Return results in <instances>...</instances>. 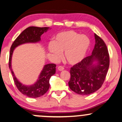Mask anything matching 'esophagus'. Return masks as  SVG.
I'll return each instance as SVG.
<instances>
[{
  "mask_svg": "<svg viewBox=\"0 0 122 122\" xmlns=\"http://www.w3.org/2000/svg\"><path fill=\"white\" fill-rule=\"evenodd\" d=\"M58 69L59 71H63V70L64 69V68L63 66H58Z\"/></svg>",
  "mask_w": 122,
  "mask_h": 122,
  "instance_id": "obj_1",
  "label": "esophagus"
}]
</instances>
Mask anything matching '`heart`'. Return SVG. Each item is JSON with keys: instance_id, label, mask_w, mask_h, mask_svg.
<instances>
[{"instance_id": "1", "label": "heart", "mask_w": 122, "mask_h": 122, "mask_svg": "<svg viewBox=\"0 0 122 122\" xmlns=\"http://www.w3.org/2000/svg\"><path fill=\"white\" fill-rule=\"evenodd\" d=\"M91 41L86 35L80 34L75 31H63L58 33L53 42L48 44V51L55 59L64 58L70 64L75 65L81 62L85 58Z\"/></svg>"}]
</instances>
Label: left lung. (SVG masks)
Wrapping results in <instances>:
<instances>
[{
    "instance_id": "obj_1",
    "label": "left lung",
    "mask_w": 122,
    "mask_h": 122,
    "mask_svg": "<svg viewBox=\"0 0 122 122\" xmlns=\"http://www.w3.org/2000/svg\"><path fill=\"white\" fill-rule=\"evenodd\" d=\"M95 44L92 54L84 58L70 69L68 86L80 95H89L98 90L103 84L110 65V56L104 41L94 34ZM97 62L96 64L94 62Z\"/></svg>"
}]
</instances>
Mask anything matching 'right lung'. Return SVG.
<instances>
[{
  "mask_svg": "<svg viewBox=\"0 0 122 122\" xmlns=\"http://www.w3.org/2000/svg\"><path fill=\"white\" fill-rule=\"evenodd\" d=\"M50 27H29L27 28L17 37L13 42L10 48L9 57V68L13 76L14 83L20 92L30 98H38L43 95L50 87V79L55 74L56 64H47L43 67L39 76L38 81L31 86H25L21 84L15 77L11 67V58L15 48L20 44L27 43H36L41 41V36L44 32H46Z\"/></svg>",
  "mask_w": 122,
  "mask_h": 122,
  "instance_id": "1",
  "label": "right lung"
}]
</instances>
